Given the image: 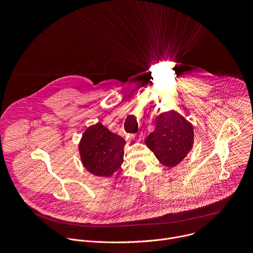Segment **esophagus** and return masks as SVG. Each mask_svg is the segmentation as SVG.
I'll use <instances>...</instances> for the list:
<instances>
[{
    "label": "esophagus",
    "mask_w": 253,
    "mask_h": 253,
    "mask_svg": "<svg viewBox=\"0 0 253 253\" xmlns=\"http://www.w3.org/2000/svg\"><path fill=\"white\" fill-rule=\"evenodd\" d=\"M133 138H134V140H136V141H142V140L144 139V135H143V133H139V134H137L136 136H134Z\"/></svg>",
    "instance_id": "esophagus-1"
}]
</instances>
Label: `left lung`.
Returning <instances> with one entry per match:
<instances>
[{
    "instance_id": "8db88e82",
    "label": "left lung",
    "mask_w": 253,
    "mask_h": 253,
    "mask_svg": "<svg viewBox=\"0 0 253 253\" xmlns=\"http://www.w3.org/2000/svg\"><path fill=\"white\" fill-rule=\"evenodd\" d=\"M155 124V130L145 140L146 145L161 164L174 167L192 149L193 126L174 110L161 113Z\"/></svg>"
}]
</instances>
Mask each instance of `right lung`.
I'll list each match as a JSON object with an SVG mask.
<instances>
[{
  "mask_svg": "<svg viewBox=\"0 0 253 253\" xmlns=\"http://www.w3.org/2000/svg\"><path fill=\"white\" fill-rule=\"evenodd\" d=\"M125 140L101 123L84 132L79 151L84 167L97 176H111L123 163Z\"/></svg>",
  "mask_w": 253,
  "mask_h": 253,
  "instance_id": "obj_1",
  "label": "right lung"
}]
</instances>
